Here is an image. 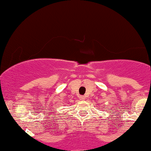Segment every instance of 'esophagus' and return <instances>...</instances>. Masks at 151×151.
Here are the masks:
<instances>
[{"instance_id":"34e87169","label":"esophagus","mask_w":151,"mask_h":151,"mask_svg":"<svg viewBox=\"0 0 151 151\" xmlns=\"http://www.w3.org/2000/svg\"><path fill=\"white\" fill-rule=\"evenodd\" d=\"M79 99H80V100H84V99H85V97L83 96H80L79 97Z\"/></svg>"}]
</instances>
